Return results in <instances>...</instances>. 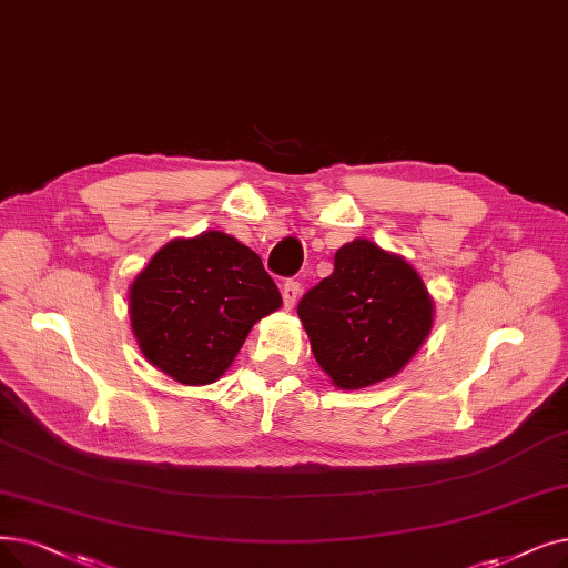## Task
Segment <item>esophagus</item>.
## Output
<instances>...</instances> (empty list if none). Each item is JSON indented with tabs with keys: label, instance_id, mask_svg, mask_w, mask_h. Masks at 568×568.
Returning a JSON list of instances; mask_svg holds the SVG:
<instances>
[{
	"label": "esophagus",
	"instance_id": "1",
	"mask_svg": "<svg viewBox=\"0 0 568 568\" xmlns=\"http://www.w3.org/2000/svg\"><path fill=\"white\" fill-rule=\"evenodd\" d=\"M300 292H302V287H300L297 281H287V283L283 285V304H285L287 311H290L294 304H297Z\"/></svg>",
	"mask_w": 568,
	"mask_h": 568
}]
</instances>
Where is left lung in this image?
<instances>
[{"label": "left lung", "mask_w": 568, "mask_h": 568, "mask_svg": "<svg viewBox=\"0 0 568 568\" xmlns=\"http://www.w3.org/2000/svg\"><path fill=\"white\" fill-rule=\"evenodd\" d=\"M320 368L338 389L397 376L434 327V300L413 264L355 239L336 251L334 274L297 306Z\"/></svg>", "instance_id": "8db88e82"}]
</instances>
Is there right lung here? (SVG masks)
I'll list each match as a JSON object with an SVG mask.
<instances>
[{
	"mask_svg": "<svg viewBox=\"0 0 568 568\" xmlns=\"http://www.w3.org/2000/svg\"><path fill=\"white\" fill-rule=\"evenodd\" d=\"M128 302L145 362L190 387L223 376L253 325L283 306L260 255L220 230L162 245Z\"/></svg>",
	"mask_w": 568,
	"mask_h": 568,
	"instance_id": "1",
	"label": "right lung"
}]
</instances>
